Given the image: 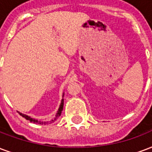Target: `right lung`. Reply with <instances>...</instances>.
I'll return each instance as SVG.
<instances>
[{
  "label": "right lung",
  "mask_w": 152,
  "mask_h": 152,
  "mask_svg": "<svg viewBox=\"0 0 152 152\" xmlns=\"http://www.w3.org/2000/svg\"><path fill=\"white\" fill-rule=\"evenodd\" d=\"M64 93H63V97H64ZM63 108H64V98L62 99L61 103H60V104H59V109H58L57 113H56V117H55V118H53L51 119L50 121H49V122H43V121L42 122V121H39V120L33 118H30V116H28V115H26V114H24V113H20V112H18V113L20 114V115H21V116H22L23 118H25L26 119V120L30 121V122H33V123H37V124H39V125H47V124H50V123H53V122H56V120H57V118H59V117L61 115L62 111H63Z\"/></svg>",
  "instance_id": "1"
}]
</instances>
